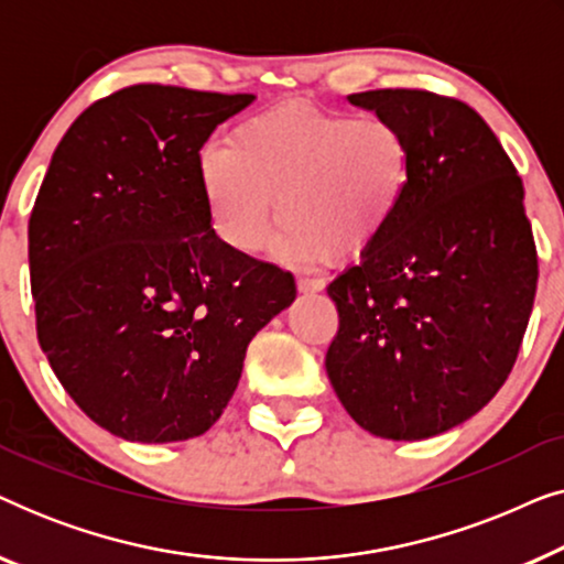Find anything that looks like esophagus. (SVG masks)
<instances>
[{
	"label": "esophagus",
	"instance_id": "esophagus-1",
	"mask_svg": "<svg viewBox=\"0 0 564 564\" xmlns=\"http://www.w3.org/2000/svg\"><path fill=\"white\" fill-rule=\"evenodd\" d=\"M297 290L300 292H321L326 290V280H318V276H297Z\"/></svg>",
	"mask_w": 564,
	"mask_h": 564
}]
</instances>
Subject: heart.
<instances>
[{"instance_id": "b5f03b06", "label": "heart", "mask_w": 564, "mask_h": 564, "mask_svg": "<svg viewBox=\"0 0 564 564\" xmlns=\"http://www.w3.org/2000/svg\"><path fill=\"white\" fill-rule=\"evenodd\" d=\"M413 182V145L380 115L328 110L288 99L230 130L226 151L199 159V187L215 234L257 253L274 218L282 257H367L390 234Z\"/></svg>"}]
</instances>
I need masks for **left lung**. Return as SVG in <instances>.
Here are the masks:
<instances>
[{
    "label": "left lung",
    "instance_id": "left-lung-1",
    "mask_svg": "<svg viewBox=\"0 0 564 564\" xmlns=\"http://www.w3.org/2000/svg\"><path fill=\"white\" fill-rule=\"evenodd\" d=\"M349 102L413 145L408 199L382 243L328 284L326 372L346 413L392 442L444 434L503 388L536 295L523 184L473 107L423 89Z\"/></svg>",
    "mask_w": 564,
    "mask_h": 564
}]
</instances>
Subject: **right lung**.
<instances>
[{"mask_svg":"<svg viewBox=\"0 0 564 564\" xmlns=\"http://www.w3.org/2000/svg\"><path fill=\"white\" fill-rule=\"evenodd\" d=\"M253 95L133 84L61 138L28 226L41 349L97 426L184 442L220 419L295 276L213 230L199 149Z\"/></svg>","mask_w":564,"mask_h":564,"instance_id":"obj_1","label":"right lung"}]
</instances>
